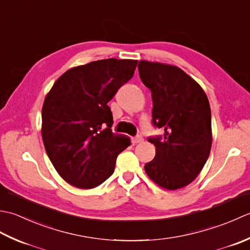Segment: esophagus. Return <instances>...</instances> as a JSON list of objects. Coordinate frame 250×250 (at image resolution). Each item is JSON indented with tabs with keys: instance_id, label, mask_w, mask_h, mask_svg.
Returning a JSON list of instances; mask_svg holds the SVG:
<instances>
[{
	"instance_id": "34e87169",
	"label": "esophagus",
	"mask_w": 250,
	"mask_h": 250,
	"mask_svg": "<svg viewBox=\"0 0 250 250\" xmlns=\"http://www.w3.org/2000/svg\"><path fill=\"white\" fill-rule=\"evenodd\" d=\"M131 141L132 144H140V142L144 141V138H142V136H136L131 139Z\"/></svg>"
}]
</instances>
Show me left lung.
Masks as SVG:
<instances>
[{"mask_svg":"<svg viewBox=\"0 0 250 250\" xmlns=\"http://www.w3.org/2000/svg\"><path fill=\"white\" fill-rule=\"evenodd\" d=\"M138 70L151 90L152 124L164 130L147 139L155 146V157L145 170L164 189H180L195 179L209 156V101L201 86L175 65L141 60Z\"/></svg>","mask_w":250,"mask_h":250,"instance_id":"8db88e82","label":"left lung"}]
</instances>
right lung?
<instances>
[{"mask_svg":"<svg viewBox=\"0 0 250 250\" xmlns=\"http://www.w3.org/2000/svg\"><path fill=\"white\" fill-rule=\"evenodd\" d=\"M137 60L103 59L79 65L56 81L44 100L42 137L56 170L70 185L91 189L114 172L130 139L112 132L109 101L132 78Z\"/></svg>","mask_w":250,"mask_h":250,"instance_id":"right-lung-1","label":"right lung"}]
</instances>
